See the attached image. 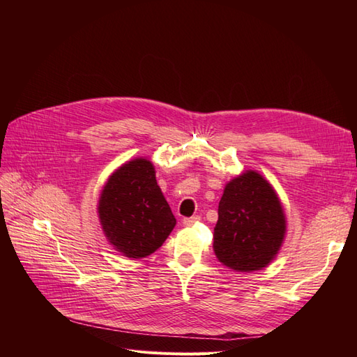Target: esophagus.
I'll list each match as a JSON object with an SVG mask.
<instances>
[{
  "label": "esophagus",
  "mask_w": 357,
  "mask_h": 357,
  "mask_svg": "<svg viewBox=\"0 0 357 357\" xmlns=\"http://www.w3.org/2000/svg\"><path fill=\"white\" fill-rule=\"evenodd\" d=\"M199 220H201L199 215H192V218H185V219H183V225H186V226H192L193 223H198Z\"/></svg>",
  "instance_id": "1"
}]
</instances>
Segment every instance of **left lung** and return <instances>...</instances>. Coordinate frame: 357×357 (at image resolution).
I'll return each mask as SVG.
<instances>
[{"instance_id":"1","label":"left lung","mask_w":357,"mask_h":357,"mask_svg":"<svg viewBox=\"0 0 357 357\" xmlns=\"http://www.w3.org/2000/svg\"><path fill=\"white\" fill-rule=\"evenodd\" d=\"M286 231L284 213L271 185L247 171L225 188L213 248L235 271H257L273 261Z\"/></svg>"}]
</instances>
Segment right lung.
Here are the masks:
<instances>
[{
  "label": "right lung",
  "mask_w": 357,
  "mask_h": 357,
  "mask_svg": "<svg viewBox=\"0 0 357 357\" xmlns=\"http://www.w3.org/2000/svg\"><path fill=\"white\" fill-rule=\"evenodd\" d=\"M98 213L107 240L134 259L156 252L176 226L147 159L131 160L113 172L101 193Z\"/></svg>",
  "instance_id": "1"
}]
</instances>
